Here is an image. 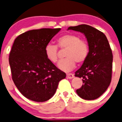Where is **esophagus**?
<instances>
[{
    "label": "esophagus",
    "mask_w": 122,
    "mask_h": 122,
    "mask_svg": "<svg viewBox=\"0 0 122 122\" xmlns=\"http://www.w3.org/2000/svg\"><path fill=\"white\" fill-rule=\"evenodd\" d=\"M74 77V75L72 74V73H68L66 75V78H69V79H71Z\"/></svg>",
    "instance_id": "obj_1"
}]
</instances>
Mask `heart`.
<instances>
[{
  "instance_id": "1",
  "label": "heart",
  "mask_w": 122,
  "mask_h": 122,
  "mask_svg": "<svg viewBox=\"0 0 122 122\" xmlns=\"http://www.w3.org/2000/svg\"><path fill=\"white\" fill-rule=\"evenodd\" d=\"M57 47L61 49H66L65 57L58 63L57 67L61 71L68 72L74 68L76 62L82 63L86 60L89 51L88 42L80 39L77 35L67 33L59 37L57 46L48 44L45 47V55L47 59L52 63H57L59 57Z\"/></svg>"
}]
</instances>
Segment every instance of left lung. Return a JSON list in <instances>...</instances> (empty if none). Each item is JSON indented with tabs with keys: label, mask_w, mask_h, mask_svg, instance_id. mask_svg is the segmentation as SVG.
Segmentation results:
<instances>
[{
	"label": "left lung",
	"mask_w": 122,
	"mask_h": 122,
	"mask_svg": "<svg viewBox=\"0 0 122 122\" xmlns=\"http://www.w3.org/2000/svg\"><path fill=\"white\" fill-rule=\"evenodd\" d=\"M85 35L89 46V54L75 76L82 78L83 85L76 93L85 100L98 98L106 91L112 80L113 54L106 35L87 25L68 28Z\"/></svg>",
	"instance_id": "obj_1"
}]
</instances>
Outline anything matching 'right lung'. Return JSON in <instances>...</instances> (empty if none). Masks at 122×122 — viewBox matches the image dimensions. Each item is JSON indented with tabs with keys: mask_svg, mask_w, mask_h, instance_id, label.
<instances>
[{
	"mask_svg": "<svg viewBox=\"0 0 122 122\" xmlns=\"http://www.w3.org/2000/svg\"><path fill=\"white\" fill-rule=\"evenodd\" d=\"M61 28H41L26 31L14 42L9 54L12 80L24 96L44 102L55 94L66 73L50 62L45 47Z\"/></svg>",
	"mask_w": 122,
	"mask_h": 122,
	"instance_id": "1",
	"label": "right lung"
}]
</instances>
